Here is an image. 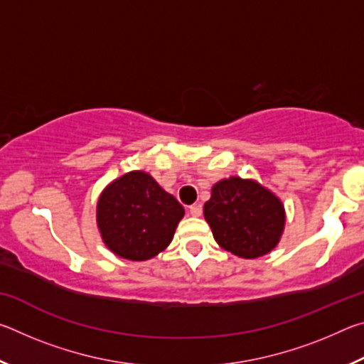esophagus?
Here are the masks:
<instances>
[{
  "instance_id": "obj_1",
  "label": "esophagus",
  "mask_w": 364,
  "mask_h": 364,
  "mask_svg": "<svg viewBox=\"0 0 364 364\" xmlns=\"http://www.w3.org/2000/svg\"><path fill=\"white\" fill-rule=\"evenodd\" d=\"M189 213L193 215V217H200L202 215V205L200 204H194L189 207Z\"/></svg>"
}]
</instances>
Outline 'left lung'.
<instances>
[{"mask_svg": "<svg viewBox=\"0 0 364 364\" xmlns=\"http://www.w3.org/2000/svg\"><path fill=\"white\" fill-rule=\"evenodd\" d=\"M204 215L215 241L242 258H257L273 250L286 221L278 197L255 181L236 176L215 184Z\"/></svg>", "mask_w": 364, "mask_h": 364, "instance_id": "obj_1", "label": "left lung"}]
</instances>
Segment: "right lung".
<instances>
[{"label": "right lung", "mask_w": 364, "mask_h": 364, "mask_svg": "<svg viewBox=\"0 0 364 364\" xmlns=\"http://www.w3.org/2000/svg\"><path fill=\"white\" fill-rule=\"evenodd\" d=\"M184 208L144 171L120 176L97 202V226L107 247L127 260L156 257L173 239Z\"/></svg>", "instance_id": "add662e5"}]
</instances>
